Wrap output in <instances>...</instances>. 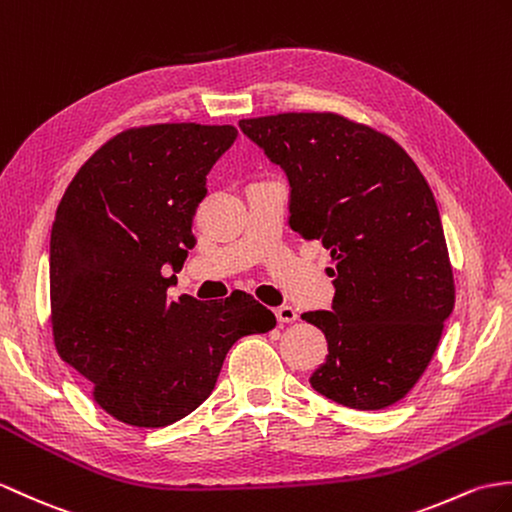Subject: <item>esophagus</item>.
Listing matches in <instances>:
<instances>
[{
  "label": "esophagus",
  "instance_id": "esophagus-1",
  "mask_svg": "<svg viewBox=\"0 0 512 512\" xmlns=\"http://www.w3.org/2000/svg\"><path fill=\"white\" fill-rule=\"evenodd\" d=\"M275 316H277L279 323H294V320L299 318V314H296V310H294V307H290V305H281V307H277V310H275Z\"/></svg>",
  "mask_w": 512,
  "mask_h": 512
}]
</instances>
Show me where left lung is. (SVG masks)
Segmentation results:
<instances>
[{"label":"left lung","instance_id":"left-lung-1","mask_svg":"<svg viewBox=\"0 0 512 512\" xmlns=\"http://www.w3.org/2000/svg\"><path fill=\"white\" fill-rule=\"evenodd\" d=\"M290 183V227L336 268L331 312L303 320L327 338L320 395L382 410L419 382L454 310L445 233L430 185L395 139L336 113L240 120Z\"/></svg>","mask_w":512,"mask_h":512}]
</instances>
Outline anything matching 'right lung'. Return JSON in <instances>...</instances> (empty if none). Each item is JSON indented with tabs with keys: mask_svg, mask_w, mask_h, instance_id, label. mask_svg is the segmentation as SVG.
<instances>
[{
	"mask_svg": "<svg viewBox=\"0 0 512 512\" xmlns=\"http://www.w3.org/2000/svg\"><path fill=\"white\" fill-rule=\"evenodd\" d=\"M237 139L233 126L159 124L113 137L82 165L50 237L52 329L61 358L93 384L117 421L165 427L218 382L242 336L275 314L251 294L224 301L168 296L207 196V174Z\"/></svg>",
	"mask_w": 512,
	"mask_h": 512,
	"instance_id": "1",
	"label": "right lung"
}]
</instances>
